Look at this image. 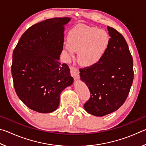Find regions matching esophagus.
Wrapping results in <instances>:
<instances>
[{
	"instance_id": "obj_1",
	"label": "esophagus",
	"mask_w": 146,
	"mask_h": 146,
	"mask_svg": "<svg viewBox=\"0 0 146 146\" xmlns=\"http://www.w3.org/2000/svg\"><path fill=\"white\" fill-rule=\"evenodd\" d=\"M70 72L71 75L72 76L75 80H77V79L79 78V71L78 70L77 68L71 66V67H70Z\"/></svg>"
}]
</instances>
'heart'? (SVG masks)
<instances>
[{
  "label": "heart",
  "mask_w": 146,
  "mask_h": 146,
  "mask_svg": "<svg viewBox=\"0 0 146 146\" xmlns=\"http://www.w3.org/2000/svg\"><path fill=\"white\" fill-rule=\"evenodd\" d=\"M110 36L104 29L80 24L69 31L64 49L69 57L78 52L77 60L81 66L91 67L98 63L107 51Z\"/></svg>",
  "instance_id": "obj_1"
}]
</instances>
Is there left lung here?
<instances>
[{
    "label": "left lung",
    "instance_id": "8db88e82",
    "mask_svg": "<svg viewBox=\"0 0 146 146\" xmlns=\"http://www.w3.org/2000/svg\"><path fill=\"white\" fill-rule=\"evenodd\" d=\"M107 28L111 40L104 56L96 65L80 70V80L91 93L84 107L97 117L114 112L123 105L134 76L133 58L125 38L114 28Z\"/></svg>",
    "mask_w": 146,
    "mask_h": 146
}]
</instances>
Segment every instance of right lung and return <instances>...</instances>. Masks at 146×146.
Wrapping results in <instances>:
<instances>
[{
	"mask_svg": "<svg viewBox=\"0 0 146 146\" xmlns=\"http://www.w3.org/2000/svg\"><path fill=\"white\" fill-rule=\"evenodd\" d=\"M69 17L47 19L30 27L13 52L11 74L19 98L42 113L58 108L60 95L73 82L66 64H62L64 26Z\"/></svg>",
	"mask_w": 146,
	"mask_h": 146,
	"instance_id": "obj_1",
	"label": "right lung"
}]
</instances>
